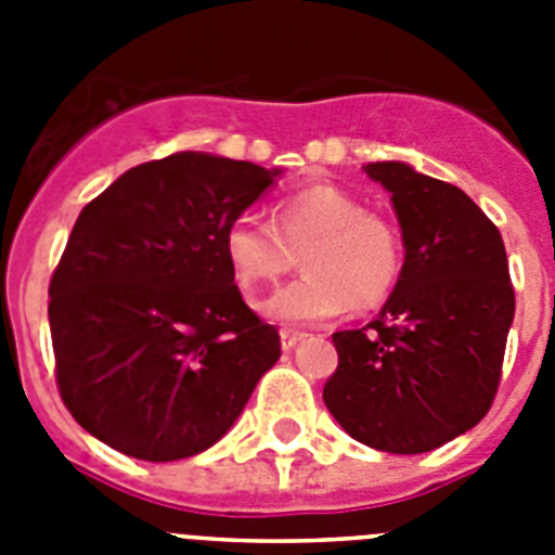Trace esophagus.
Masks as SVG:
<instances>
[{
    "label": "esophagus",
    "mask_w": 555,
    "mask_h": 555,
    "mask_svg": "<svg viewBox=\"0 0 555 555\" xmlns=\"http://www.w3.org/2000/svg\"><path fill=\"white\" fill-rule=\"evenodd\" d=\"M302 336H306V333L292 331V327H281V347H283V350H292V347L297 345Z\"/></svg>",
    "instance_id": "1"
}]
</instances>
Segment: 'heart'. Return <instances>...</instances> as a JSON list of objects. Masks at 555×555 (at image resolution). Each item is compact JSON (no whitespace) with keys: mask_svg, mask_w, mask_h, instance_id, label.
<instances>
[{"mask_svg":"<svg viewBox=\"0 0 555 555\" xmlns=\"http://www.w3.org/2000/svg\"><path fill=\"white\" fill-rule=\"evenodd\" d=\"M224 258L244 292L274 283L297 263L302 278L274 292L261 311L278 322L317 325L347 308L386 302L403 278L405 242L389 217L333 183L297 189L274 203L272 222L242 214L228 224Z\"/></svg>","mask_w":555,"mask_h":555,"instance_id":"heart-1","label":"heart"}]
</instances>
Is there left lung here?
<instances>
[{"mask_svg": "<svg viewBox=\"0 0 555 555\" xmlns=\"http://www.w3.org/2000/svg\"><path fill=\"white\" fill-rule=\"evenodd\" d=\"M364 171L391 191L405 267L375 322L333 333L322 400L361 444L428 453L475 428L498 395L514 320L506 247L455 185L397 160Z\"/></svg>", "mask_w": 555, "mask_h": 555, "instance_id": "1", "label": "left lung"}]
</instances>
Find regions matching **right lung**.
<instances>
[{
	"label": "right lung",
	"mask_w": 555,
	"mask_h": 555,
	"mask_svg": "<svg viewBox=\"0 0 555 555\" xmlns=\"http://www.w3.org/2000/svg\"><path fill=\"white\" fill-rule=\"evenodd\" d=\"M205 152L132 166L80 210L49 281L61 400L107 448L178 461L217 444L281 358L244 302L228 224L278 178Z\"/></svg>",
	"instance_id": "add662e5"
}]
</instances>
